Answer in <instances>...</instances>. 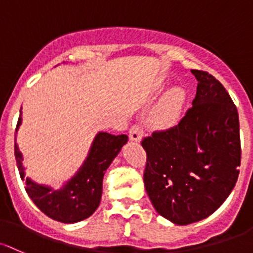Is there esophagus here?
<instances>
[{"instance_id":"obj_1","label":"esophagus","mask_w":253,"mask_h":253,"mask_svg":"<svg viewBox=\"0 0 253 253\" xmlns=\"http://www.w3.org/2000/svg\"><path fill=\"white\" fill-rule=\"evenodd\" d=\"M128 137L131 142H140V138H142V127H140L139 125H133V126L129 128Z\"/></svg>"}]
</instances>
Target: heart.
Here are the masks:
<instances>
[{"label":"heart","mask_w":253,"mask_h":253,"mask_svg":"<svg viewBox=\"0 0 253 253\" xmlns=\"http://www.w3.org/2000/svg\"><path fill=\"white\" fill-rule=\"evenodd\" d=\"M184 100L185 93L182 88L175 87L167 92L154 110L151 116L154 124L161 128H167L177 124Z\"/></svg>","instance_id":"1"}]
</instances>
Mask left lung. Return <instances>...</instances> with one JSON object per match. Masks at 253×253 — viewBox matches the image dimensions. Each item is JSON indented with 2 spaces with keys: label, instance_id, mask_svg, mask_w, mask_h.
Instances as JSON below:
<instances>
[{
  "label": "left lung",
  "instance_id": "obj_1",
  "mask_svg": "<svg viewBox=\"0 0 253 253\" xmlns=\"http://www.w3.org/2000/svg\"><path fill=\"white\" fill-rule=\"evenodd\" d=\"M198 80L193 105L178 125L143 138L144 187L156 212L178 225L209 217L232 193L241 161L236 106L211 74Z\"/></svg>",
  "mask_w": 253,
  "mask_h": 253
}]
</instances>
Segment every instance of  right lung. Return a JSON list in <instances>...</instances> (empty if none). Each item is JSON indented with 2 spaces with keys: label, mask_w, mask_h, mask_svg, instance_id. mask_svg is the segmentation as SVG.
<instances>
[{
  "label": "right lung",
  "mask_w": 253,
  "mask_h": 253,
  "mask_svg": "<svg viewBox=\"0 0 253 253\" xmlns=\"http://www.w3.org/2000/svg\"><path fill=\"white\" fill-rule=\"evenodd\" d=\"M21 113V110H20ZM21 124V114L17 129ZM126 134L114 135L99 132L95 135L86 161L79 172L59 190L36 184L30 178H24L23 156L14 143V155L20 178L25 183V190L34 204L46 216L62 223L84 220L98 209L103 193V177L111 161L126 144Z\"/></svg>",
  "instance_id": "obj_1"
}]
</instances>
